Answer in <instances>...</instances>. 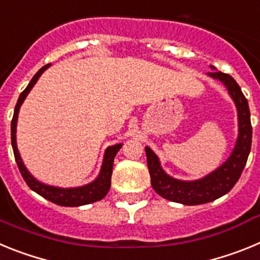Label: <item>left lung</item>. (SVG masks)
<instances>
[{"label": "left lung", "mask_w": 260, "mask_h": 260, "mask_svg": "<svg viewBox=\"0 0 260 260\" xmlns=\"http://www.w3.org/2000/svg\"><path fill=\"white\" fill-rule=\"evenodd\" d=\"M211 69L212 71L208 73V77L224 84L237 108L238 137L229 157L207 176L202 177L199 180L183 181L169 176L162 169L157 155L148 146L144 147L153 190L158 195H161L162 198L185 206L208 203L231 191L240 178L251 150L252 127L249 103L243 96L237 82L231 75L216 71L213 66H211Z\"/></svg>", "instance_id": "1"}]
</instances>
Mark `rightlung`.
<instances>
[{
	"mask_svg": "<svg viewBox=\"0 0 260 260\" xmlns=\"http://www.w3.org/2000/svg\"><path fill=\"white\" fill-rule=\"evenodd\" d=\"M49 65H45L40 69V70L34 75L28 86L26 89L20 93L18 103L14 109V116L11 119V146H13L14 156H15V161H17L18 168H19L20 174L24 178L26 183L31 190L38 192L43 198L48 199L52 203L58 204V206H63V207H79V206H84V204L93 203L100 199H103L105 195L108 194L110 189V178H112V171H113V161L116 157L117 152L119 148L122 147V143L114 144V146H109L104 152V158H103V164L100 168V173L96 177L92 182L87 183L83 186H78V187H58V186L47 185V183L41 182V181L36 180L35 177L32 176L26 168L24 162H23L20 153L18 151L17 146V123H18V114H19V109L22 107L23 102L26 100L27 95L32 89V87L35 86L41 74L47 70Z\"/></svg>",
	"mask_w": 260,
	"mask_h": 260,
	"instance_id": "obj_1",
	"label": "right lung"
}]
</instances>
